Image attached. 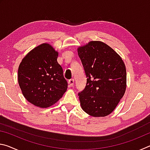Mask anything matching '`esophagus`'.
I'll use <instances>...</instances> for the list:
<instances>
[{
  "label": "esophagus",
  "mask_w": 150,
  "mask_h": 150,
  "mask_svg": "<svg viewBox=\"0 0 150 150\" xmlns=\"http://www.w3.org/2000/svg\"><path fill=\"white\" fill-rule=\"evenodd\" d=\"M68 83H69L70 87H73V85H74V79H69V81H68Z\"/></svg>",
  "instance_id": "34e87169"
}]
</instances>
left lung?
I'll return each mask as SVG.
<instances>
[{
	"instance_id": "8db88e82",
	"label": "left lung",
	"mask_w": 150,
	"mask_h": 150,
	"mask_svg": "<svg viewBox=\"0 0 150 150\" xmlns=\"http://www.w3.org/2000/svg\"><path fill=\"white\" fill-rule=\"evenodd\" d=\"M77 51L87 78L85 88L78 93L81 108L94 117L110 115L126 91L124 63L102 42H90Z\"/></svg>"
}]
</instances>
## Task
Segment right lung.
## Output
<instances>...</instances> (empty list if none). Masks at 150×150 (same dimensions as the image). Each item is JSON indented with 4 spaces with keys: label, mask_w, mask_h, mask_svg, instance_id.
Segmentation results:
<instances>
[{
    "label": "right lung",
    "mask_w": 150,
    "mask_h": 150,
    "mask_svg": "<svg viewBox=\"0 0 150 150\" xmlns=\"http://www.w3.org/2000/svg\"><path fill=\"white\" fill-rule=\"evenodd\" d=\"M57 56L50 44H42L30 51L20 63L19 86L26 99L35 106L49 107L67 91V82Z\"/></svg>",
    "instance_id": "add662e5"
}]
</instances>
